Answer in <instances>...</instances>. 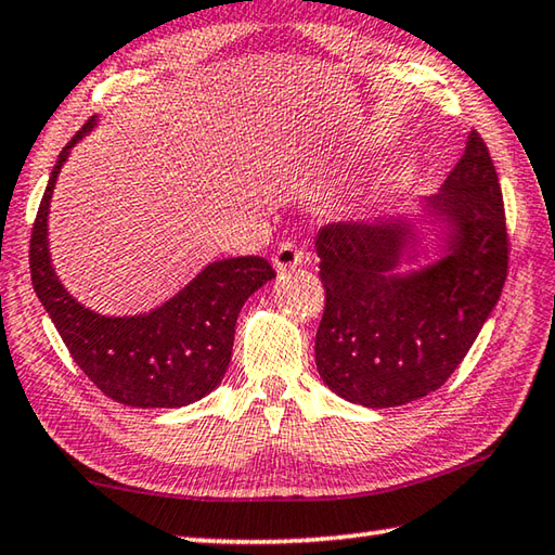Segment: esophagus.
<instances>
[{"label":"esophagus","instance_id":"esophagus-1","mask_svg":"<svg viewBox=\"0 0 555 555\" xmlns=\"http://www.w3.org/2000/svg\"><path fill=\"white\" fill-rule=\"evenodd\" d=\"M304 259H306L304 251H300L296 244L284 242L276 247L274 257H271V264H274L276 271H288V269H296L304 264Z\"/></svg>","mask_w":555,"mask_h":555}]
</instances>
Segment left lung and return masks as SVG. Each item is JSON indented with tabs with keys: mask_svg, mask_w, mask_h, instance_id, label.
Segmentation results:
<instances>
[{
	"mask_svg": "<svg viewBox=\"0 0 555 555\" xmlns=\"http://www.w3.org/2000/svg\"><path fill=\"white\" fill-rule=\"evenodd\" d=\"M418 221L439 237V251L403 272L427 256ZM315 251L325 286L315 367L327 389L389 409L443 387L494 311L509 259L502 188L482 137L469 131L418 215L327 224Z\"/></svg>",
	"mask_w": 555,
	"mask_h": 555,
	"instance_id": "1",
	"label": "left lung"
}]
</instances>
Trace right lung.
Returning <instances> with one entry per match:
<instances>
[{"mask_svg":"<svg viewBox=\"0 0 555 555\" xmlns=\"http://www.w3.org/2000/svg\"><path fill=\"white\" fill-rule=\"evenodd\" d=\"M95 125L90 119L53 166L31 232V284L75 364L105 397L134 409L188 406L222 382L244 300L276 274L267 259L234 257L212 261L149 313L100 315L78 304L51 264L49 208L70 149Z\"/></svg>","mask_w":555,"mask_h":555,"instance_id":"obj_1","label":"right lung"}]
</instances>
